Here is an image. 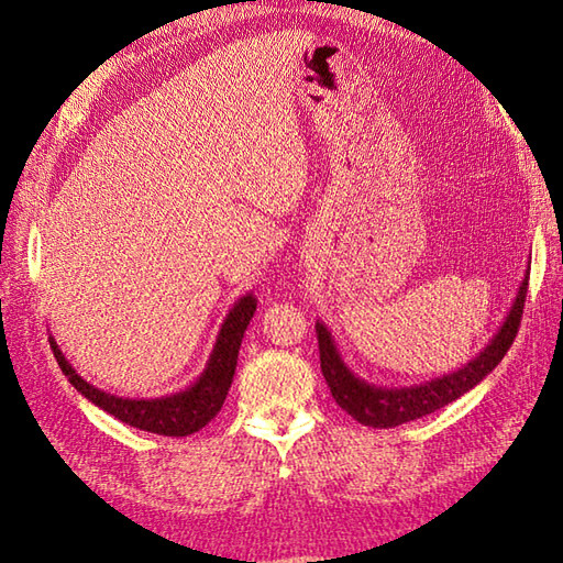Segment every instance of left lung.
<instances>
[{
	"mask_svg": "<svg viewBox=\"0 0 563 563\" xmlns=\"http://www.w3.org/2000/svg\"><path fill=\"white\" fill-rule=\"evenodd\" d=\"M528 278L530 271L525 273L516 302H512L510 312L506 314V321L500 324L496 336L486 343V349L479 355L472 357V361L462 365L460 369H454V373L411 387H375L363 377H357L353 369L345 365L339 353V345L333 341L327 324L317 321L321 373H324L331 397L336 399L341 409L353 416L357 423L373 428H394L409 423L416 421V418H423L442 409V406H448L454 399H460L462 394L474 389L500 361H504V355L508 353L512 341H516L525 307V295H528Z\"/></svg>",
	"mask_w": 563,
	"mask_h": 563,
	"instance_id": "1",
	"label": "left lung"
}]
</instances>
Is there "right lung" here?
<instances>
[{"label": "right lung", "mask_w": 563, "mask_h": 563, "mask_svg": "<svg viewBox=\"0 0 563 563\" xmlns=\"http://www.w3.org/2000/svg\"><path fill=\"white\" fill-rule=\"evenodd\" d=\"M254 312L256 297L251 292L239 297L234 307L230 309V314L222 321L218 341L212 345L210 361L206 369H202V375L188 389L162 399H123L93 387L87 379H81L77 375V369L67 363V357L59 351V345L53 336L51 349L55 353L59 369L69 377L71 387H75L81 397H87L91 404H97L99 409L109 411L118 421H123L128 426L147 430V433L184 438L190 433H198L200 428H206L222 409L227 391H230L234 379L239 345H242L244 331Z\"/></svg>", "instance_id": "add662e5"}]
</instances>
